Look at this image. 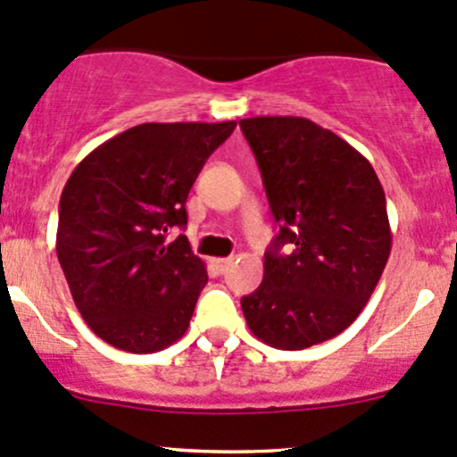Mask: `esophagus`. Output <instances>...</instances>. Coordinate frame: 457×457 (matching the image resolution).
<instances>
[{
	"instance_id": "34e87169",
	"label": "esophagus",
	"mask_w": 457,
	"mask_h": 457,
	"mask_svg": "<svg viewBox=\"0 0 457 457\" xmlns=\"http://www.w3.org/2000/svg\"><path fill=\"white\" fill-rule=\"evenodd\" d=\"M232 265V258H212V269L216 273H225Z\"/></svg>"
}]
</instances>
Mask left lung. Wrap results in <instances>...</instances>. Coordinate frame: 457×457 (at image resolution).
<instances>
[{
    "mask_svg": "<svg viewBox=\"0 0 457 457\" xmlns=\"http://www.w3.org/2000/svg\"><path fill=\"white\" fill-rule=\"evenodd\" d=\"M280 232L261 287L241 300L249 330L280 350L328 342L348 328L392 249L386 192L366 157L295 115L241 120Z\"/></svg>",
    "mask_w": 457,
    "mask_h": 457,
    "instance_id": "left-lung-1",
    "label": "left lung"
}]
</instances>
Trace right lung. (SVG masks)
Wrapping results in <instances>:
<instances>
[{"mask_svg":"<svg viewBox=\"0 0 457 457\" xmlns=\"http://www.w3.org/2000/svg\"><path fill=\"white\" fill-rule=\"evenodd\" d=\"M237 122H146L89 153L59 204L56 256L76 309L120 350L157 353L188 330L205 262L188 238L186 201Z\"/></svg>","mask_w":457,"mask_h":457,"instance_id":"right-lung-1","label":"right lung"}]
</instances>
